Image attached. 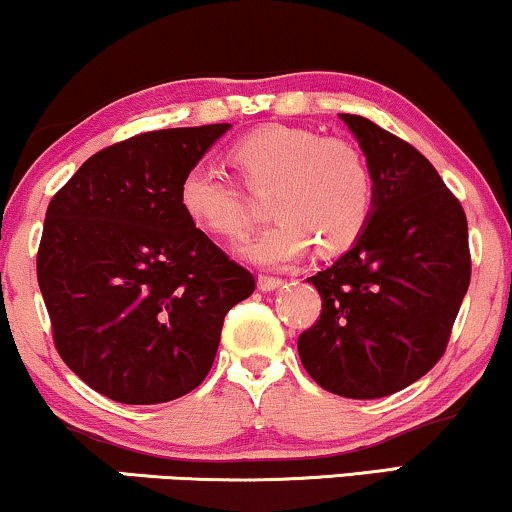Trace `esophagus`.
Wrapping results in <instances>:
<instances>
[{"label":"esophagus","instance_id":"obj_1","mask_svg":"<svg viewBox=\"0 0 512 512\" xmlns=\"http://www.w3.org/2000/svg\"><path fill=\"white\" fill-rule=\"evenodd\" d=\"M282 286V279L279 277H272V275H261L258 277V289L261 291H275Z\"/></svg>","mask_w":512,"mask_h":512}]
</instances>
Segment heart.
<instances>
[{
  "label": "heart",
  "instance_id": "1",
  "mask_svg": "<svg viewBox=\"0 0 512 512\" xmlns=\"http://www.w3.org/2000/svg\"><path fill=\"white\" fill-rule=\"evenodd\" d=\"M228 160L249 193L268 191L275 216L247 256L286 265L314 242L324 254L349 249L366 230L375 207V177L352 142L321 137L296 125H263L237 139ZM179 207L207 233L237 240L254 226V207L240 186L207 165L179 181Z\"/></svg>",
  "mask_w": 512,
  "mask_h": 512
}]
</instances>
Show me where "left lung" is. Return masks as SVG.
I'll list each match as a JSON object with an SVG mask.
<instances>
[{"label": "left lung", "mask_w": 512, "mask_h": 512, "mask_svg": "<svg viewBox=\"0 0 512 512\" xmlns=\"http://www.w3.org/2000/svg\"><path fill=\"white\" fill-rule=\"evenodd\" d=\"M375 177L366 230L331 268L307 279L321 314L300 333L314 382L345 398L396 394L445 354L471 284L461 202L405 139L356 114H340Z\"/></svg>", "instance_id": "obj_1"}]
</instances>
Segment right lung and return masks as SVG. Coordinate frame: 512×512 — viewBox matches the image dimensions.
<instances>
[{
    "label": "right lung",
    "instance_id": "add662e5",
    "mask_svg": "<svg viewBox=\"0 0 512 512\" xmlns=\"http://www.w3.org/2000/svg\"><path fill=\"white\" fill-rule=\"evenodd\" d=\"M230 128L142 132L97 151L48 202L37 279L62 361L111 401L205 380L223 317L256 279L179 207V181Z\"/></svg>",
    "mask_w": 512,
    "mask_h": 512
}]
</instances>
